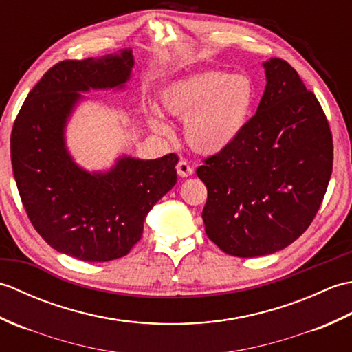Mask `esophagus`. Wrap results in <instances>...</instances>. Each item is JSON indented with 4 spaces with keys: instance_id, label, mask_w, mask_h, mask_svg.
I'll use <instances>...</instances> for the list:
<instances>
[{
    "instance_id": "obj_1",
    "label": "esophagus",
    "mask_w": 352,
    "mask_h": 352,
    "mask_svg": "<svg viewBox=\"0 0 352 352\" xmlns=\"http://www.w3.org/2000/svg\"><path fill=\"white\" fill-rule=\"evenodd\" d=\"M177 172H178V175H180V177L188 178V177H190L193 174V169L189 166L188 162L180 160V162H178V164H177Z\"/></svg>"
}]
</instances>
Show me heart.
<instances>
[{
  "label": "heart",
  "mask_w": 352,
  "mask_h": 352,
  "mask_svg": "<svg viewBox=\"0 0 352 352\" xmlns=\"http://www.w3.org/2000/svg\"><path fill=\"white\" fill-rule=\"evenodd\" d=\"M157 101L166 116L186 119L184 139L193 151L216 155L243 133L254 106V86L245 76L223 71L197 72L163 86ZM148 122L155 133H169L160 118L149 116Z\"/></svg>",
  "instance_id": "heart-1"
}]
</instances>
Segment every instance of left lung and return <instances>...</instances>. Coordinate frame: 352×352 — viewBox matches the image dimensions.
Wrapping results in <instances>:
<instances>
[{
    "label": "left lung",
    "mask_w": 352,
    "mask_h": 352,
    "mask_svg": "<svg viewBox=\"0 0 352 352\" xmlns=\"http://www.w3.org/2000/svg\"><path fill=\"white\" fill-rule=\"evenodd\" d=\"M263 96L243 133L197 169L206 233L236 257L284 250L309 228L330 183L333 139L316 96L281 58L263 62Z\"/></svg>",
    "instance_id": "obj_1"
}]
</instances>
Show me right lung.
I'll list each match as a JSON object with an SVG mask.
<instances>
[{
  "mask_svg": "<svg viewBox=\"0 0 352 352\" xmlns=\"http://www.w3.org/2000/svg\"><path fill=\"white\" fill-rule=\"evenodd\" d=\"M131 48L52 66L22 104L10 153L30 221L56 251L83 261H110L140 241L154 204L177 183L175 154L144 160L122 154L113 166L87 170L66 145V126L91 91H122Z\"/></svg>",
  "mask_w": 352,
  "mask_h": 352,
  "instance_id": "add662e5",
  "label": "right lung"
}]
</instances>
